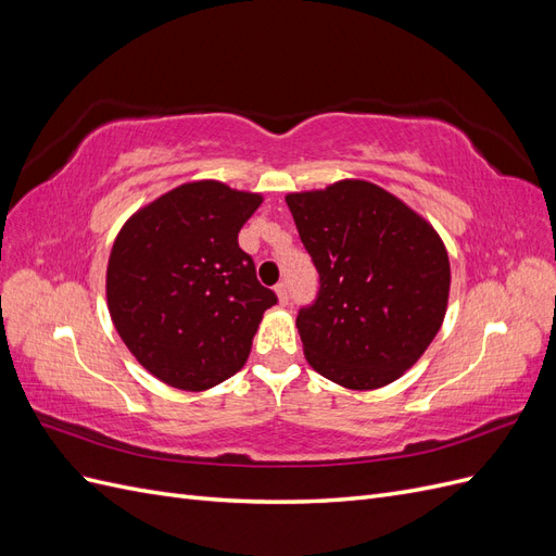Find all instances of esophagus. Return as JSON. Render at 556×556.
Masks as SVG:
<instances>
[{"instance_id":"obj_1","label":"esophagus","mask_w":556,"mask_h":556,"mask_svg":"<svg viewBox=\"0 0 556 556\" xmlns=\"http://www.w3.org/2000/svg\"><path fill=\"white\" fill-rule=\"evenodd\" d=\"M276 294H278V301H280V304L285 306V304H288V301H290V292H288V285H285V282H278L276 285Z\"/></svg>"}]
</instances>
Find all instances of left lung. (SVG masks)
Listing matches in <instances>:
<instances>
[{
	"label": "left lung",
	"instance_id": "8db88e82",
	"mask_svg": "<svg viewBox=\"0 0 556 556\" xmlns=\"http://www.w3.org/2000/svg\"><path fill=\"white\" fill-rule=\"evenodd\" d=\"M319 274L296 315L304 355L348 390H378L425 355L447 311L450 260L435 229L368 180L285 197Z\"/></svg>",
	"mask_w": 556,
	"mask_h": 556
}]
</instances>
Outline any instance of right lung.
<instances>
[{"mask_svg":"<svg viewBox=\"0 0 556 556\" xmlns=\"http://www.w3.org/2000/svg\"><path fill=\"white\" fill-rule=\"evenodd\" d=\"M262 194L185 182L123 225L111 248L113 325L157 380L204 392L241 371L276 294L260 285L239 231Z\"/></svg>","mask_w":556,"mask_h":556,"instance_id":"add662e5","label":"right lung"}]
</instances>
